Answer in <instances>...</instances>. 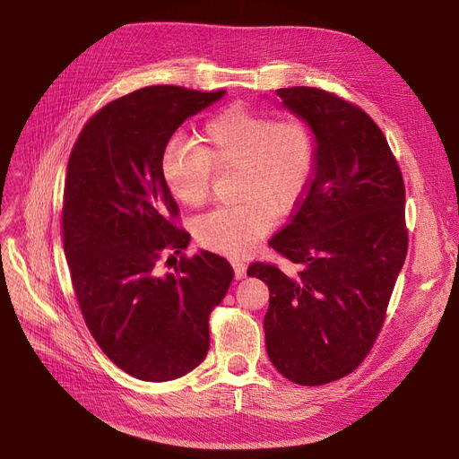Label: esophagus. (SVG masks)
<instances>
[{
    "mask_svg": "<svg viewBox=\"0 0 459 459\" xmlns=\"http://www.w3.org/2000/svg\"><path fill=\"white\" fill-rule=\"evenodd\" d=\"M233 273L235 279H243L247 275V265L243 262H233Z\"/></svg>",
    "mask_w": 459,
    "mask_h": 459,
    "instance_id": "34e87169",
    "label": "esophagus"
}]
</instances>
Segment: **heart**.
<instances>
[{
    "label": "heart",
    "instance_id": "obj_1",
    "mask_svg": "<svg viewBox=\"0 0 459 459\" xmlns=\"http://www.w3.org/2000/svg\"><path fill=\"white\" fill-rule=\"evenodd\" d=\"M315 140L299 117L231 106L197 136L172 140L161 157V178L178 204L197 209L207 201L214 170H237V204L218 207L195 222L197 241L228 256H243L273 226L275 212L292 211L307 192Z\"/></svg>",
    "mask_w": 459,
    "mask_h": 459
}]
</instances>
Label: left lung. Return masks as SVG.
<instances>
[{
	"mask_svg": "<svg viewBox=\"0 0 459 459\" xmlns=\"http://www.w3.org/2000/svg\"><path fill=\"white\" fill-rule=\"evenodd\" d=\"M315 138L313 178L270 247L299 265L256 262L270 289L264 317L273 367L299 385L353 372L374 345L408 248L404 182L380 127L360 108L315 87L275 91Z\"/></svg>",
	"mask_w": 459,
	"mask_h": 459,
	"instance_id": "8db88e82",
	"label": "left lung"
}]
</instances>
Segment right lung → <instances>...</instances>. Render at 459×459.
Segmentation results:
<instances>
[{"mask_svg":"<svg viewBox=\"0 0 459 459\" xmlns=\"http://www.w3.org/2000/svg\"><path fill=\"white\" fill-rule=\"evenodd\" d=\"M224 94L138 89L94 114L70 155L62 231L74 290L100 350L138 380H177L201 365L209 315L233 279L209 250L180 258L175 273L157 270L189 245L170 222L178 207L161 178L163 152L187 117Z\"/></svg>","mask_w":459,"mask_h":459,"instance_id":"obj_1","label":"right lung"}]
</instances>
